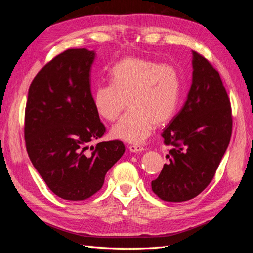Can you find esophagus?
Listing matches in <instances>:
<instances>
[{
	"mask_svg": "<svg viewBox=\"0 0 253 253\" xmlns=\"http://www.w3.org/2000/svg\"><path fill=\"white\" fill-rule=\"evenodd\" d=\"M128 150L131 151L132 153H138V152H142L144 150V148H142L141 145H135V144H133V145H129Z\"/></svg>",
	"mask_w": 253,
	"mask_h": 253,
	"instance_id": "34e87169",
	"label": "esophagus"
}]
</instances>
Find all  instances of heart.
Wrapping results in <instances>:
<instances>
[{"label": "heart", "mask_w": 253, "mask_h": 253, "mask_svg": "<svg viewBox=\"0 0 253 253\" xmlns=\"http://www.w3.org/2000/svg\"><path fill=\"white\" fill-rule=\"evenodd\" d=\"M110 80L112 85H99L93 94L99 116L111 121L127 103L131 106L112 126L114 138L141 143L151 135L155 124H166L177 109L180 78L174 65L128 57L111 68Z\"/></svg>", "instance_id": "b5f03b06"}]
</instances>
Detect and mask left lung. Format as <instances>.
<instances>
[{"label":"left lung","mask_w":253,"mask_h":253,"mask_svg":"<svg viewBox=\"0 0 253 253\" xmlns=\"http://www.w3.org/2000/svg\"><path fill=\"white\" fill-rule=\"evenodd\" d=\"M192 84L187 100L163 132L172 145L152 190L166 202L194 198L211 182L230 142L231 105L219 74L192 51Z\"/></svg>","instance_id":"1"}]
</instances>
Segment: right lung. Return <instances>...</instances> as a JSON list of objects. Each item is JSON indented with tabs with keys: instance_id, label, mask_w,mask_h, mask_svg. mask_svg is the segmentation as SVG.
<instances>
[{
	"instance_id": "right-lung-1",
	"label": "right lung",
	"mask_w": 253,
	"mask_h": 253,
	"mask_svg": "<svg viewBox=\"0 0 253 253\" xmlns=\"http://www.w3.org/2000/svg\"><path fill=\"white\" fill-rule=\"evenodd\" d=\"M95 58V50L67 49L38 73L28 90V156L47 187L66 201H83L98 192L126 151L119 140L88 144L105 132L90 91Z\"/></svg>"
}]
</instances>
